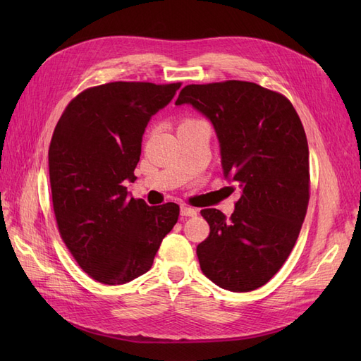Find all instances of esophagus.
Segmentation results:
<instances>
[{"label": "esophagus", "mask_w": 361, "mask_h": 361, "mask_svg": "<svg viewBox=\"0 0 361 361\" xmlns=\"http://www.w3.org/2000/svg\"><path fill=\"white\" fill-rule=\"evenodd\" d=\"M180 215L182 216H195L197 215V209L195 207H190V206H180Z\"/></svg>", "instance_id": "1"}]
</instances>
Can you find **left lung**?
I'll return each instance as SVG.
<instances>
[{
	"mask_svg": "<svg viewBox=\"0 0 361 361\" xmlns=\"http://www.w3.org/2000/svg\"><path fill=\"white\" fill-rule=\"evenodd\" d=\"M183 104L212 123L224 178L241 188L231 218L214 207L200 212L211 227L197 245L200 268L226 290H255L285 264L307 212L302 123L285 96L247 81L187 85L176 101Z\"/></svg>",
	"mask_w": 361,
	"mask_h": 361,
	"instance_id": "8db88e82",
	"label": "left lung"
}]
</instances>
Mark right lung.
Listing matches in <instances>:
<instances>
[{
  "label": "right lung",
  "mask_w": 361,
  "mask_h": 361,
  "mask_svg": "<svg viewBox=\"0 0 361 361\" xmlns=\"http://www.w3.org/2000/svg\"><path fill=\"white\" fill-rule=\"evenodd\" d=\"M180 84L108 82L66 106L49 146V180L59 231L78 265L104 285L147 272L178 223L179 206L129 197L152 116Z\"/></svg>",
  "instance_id": "add662e5"
}]
</instances>
